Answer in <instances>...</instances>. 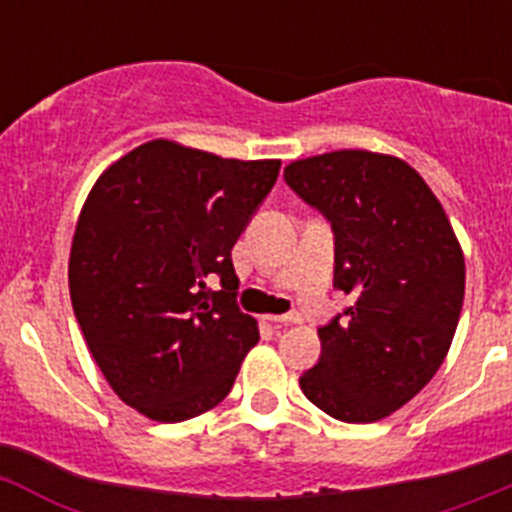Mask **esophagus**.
Masks as SVG:
<instances>
[{"label":"esophagus","mask_w":512,"mask_h":512,"mask_svg":"<svg viewBox=\"0 0 512 512\" xmlns=\"http://www.w3.org/2000/svg\"><path fill=\"white\" fill-rule=\"evenodd\" d=\"M269 320L274 323V328H287V325L292 323H300V315H274V318Z\"/></svg>","instance_id":"obj_1"}]
</instances>
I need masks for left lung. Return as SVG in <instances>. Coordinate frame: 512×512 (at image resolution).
I'll list each match as a JSON object with an SVG mask.
<instances>
[{
	"label": "left lung",
	"instance_id": "left-lung-1",
	"mask_svg": "<svg viewBox=\"0 0 512 512\" xmlns=\"http://www.w3.org/2000/svg\"><path fill=\"white\" fill-rule=\"evenodd\" d=\"M284 182L336 235L333 287L356 302L318 328L300 377L312 405L374 423L413 400L443 364L464 302V253L441 202L402 158L333 151L292 161Z\"/></svg>",
	"mask_w": 512,
	"mask_h": 512
}]
</instances>
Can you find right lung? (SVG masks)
<instances>
[{"label":"right lung","instance_id":"right-lung-1","mask_svg":"<svg viewBox=\"0 0 512 512\" xmlns=\"http://www.w3.org/2000/svg\"><path fill=\"white\" fill-rule=\"evenodd\" d=\"M279 166L158 138L89 192L71 243V305L104 379L140 415L179 423L207 413L259 341L228 289L230 251ZM212 276L223 290L206 287Z\"/></svg>","mask_w":512,"mask_h":512}]
</instances>
